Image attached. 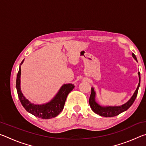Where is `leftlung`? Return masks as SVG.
Returning a JSON list of instances; mask_svg holds the SVG:
<instances>
[{"mask_svg":"<svg viewBox=\"0 0 146 146\" xmlns=\"http://www.w3.org/2000/svg\"><path fill=\"white\" fill-rule=\"evenodd\" d=\"M132 56L133 58L137 62V57L134 53H132ZM138 84L137 89L135 91V93H133V95L131 97L130 99L127 101V102H125L121 106H101L98 102L96 101V92L94 90V88H91V93L90 97V99H89V103H90V107L92 109L93 111L95 112L96 114L101 116V117H115V116L118 115L120 114L123 111H125L127 110L131 105L134 102V101L136 99V97H137V94H138V89L140 87V72L138 71Z\"/></svg>","mask_w":146,"mask_h":146,"instance_id":"obj_1","label":"left lung"}]
</instances>
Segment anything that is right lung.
<instances>
[{
	"label": "right lung",
	"instance_id": "1",
	"mask_svg": "<svg viewBox=\"0 0 146 146\" xmlns=\"http://www.w3.org/2000/svg\"><path fill=\"white\" fill-rule=\"evenodd\" d=\"M24 60L22 61L21 66L23 64ZM21 66L17 76L16 88L18 97L22 105L27 111L36 117L42 119H49L56 117L62 111L68 95L73 90L75 86L72 84H65L61 86L57 93L49 102L42 104H35L27 99L22 93L21 88Z\"/></svg>",
	"mask_w": 146,
	"mask_h": 146
}]
</instances>
